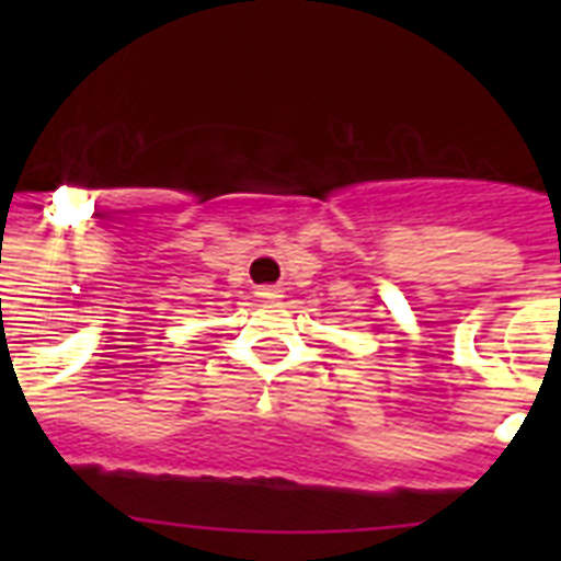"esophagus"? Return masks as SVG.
I'll return each mask as SVG.
<instances>
[{
  "mask_svg": "<svg viewBox=\"0 0 561 561\" xmlns=\"http://www.w3.org/2000/svg\"><path fill=\"white\" fill-rule=\"evenodd\" d=\"M255 295L261 297V300H266V304H275L277 297H284V295H280V289H275V286H261Z\"/></svg>",
  "mask_w": 561,
  "mask_h": 561,
  "instance_id": "obj_1",
  "label": "esophagus"
}]
</instances>
